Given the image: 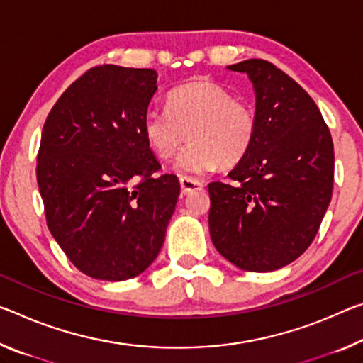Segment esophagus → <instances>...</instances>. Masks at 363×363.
Here are the masks:
<instances>
[{
	"label": "esophagus",
	"mask_w": 363,
	"mask_h": 363,
	"mask_svg": "<svg viewBox=\"0 0 363 363\" xmlns=\"http://www.w3.org/2000/svg\"><path fill=\"white\" fill-rule=\"evenodd\" d=\"M181 189H182V194H192V192H199L203 189V182L202 181H197V179H192V177H187V176H182L181 179Z\"/></svg>",
	"instance_id": "1"
}]
</instances>
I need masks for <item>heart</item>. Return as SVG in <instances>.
Returning a JSON list of instances; mask_svg holds the SVG:
<instances>
[{
  "label": "heart",
  "mask_w": 363,
  "mask_h": 363,
  "mask_svg": "<svg viewBox=\"0 0 363 363\" xmlns=\"http://www.w3.org/2000/svg\"><path fill=\"white\" fill-rule=\"evenodd\" d=\"M254 108L234 99L223 85L195 79L174 89L168 108L148 109L142 121L143 137L161 160H169L184 140H191L177 158V171L200 174L218 164L239 163L257 137Z\"/></svg>",
  "instance_id": "obj_1"
}]
</instances>
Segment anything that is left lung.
<instances>
[{
    "label": "left lung",
    "instance_id": "obj_1",
    "mask_svg": "<svg viewBox=\"0 0 363 363\" xmlns=\"http://www.w3.org/2000/svg\"><path fill=\"white\" fill-rule=\"evenodd\" d=\"M228 67L254 84L258 125L254 145L228 174L233 182L208 184L210 235L238 268L273 272L308 249L331 202V132L312 96L272 62Z\"/></svg>",
    "mask_w": 363,
    "mask_h": 363
}]
</instances>
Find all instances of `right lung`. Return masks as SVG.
I'll return each instance as SVG.
<instances>
[{
    "instance_id": "obj_1",
    "label": "right lung",
    "mask_w": 363,
    "mask_h": 363,
    "mask_svg": "<svg viewBox=\"0 0 363 363\" xmlns=\"http://www.w3.org/2000/svg\"><path fill=\"white\" fill-rule=\"evenodd\" d=\"M155 91L153 69L95 66L45 121L37 181L48 229L90 278H135L163 247L181 186L158 174L142 132Z\"/></svg>"
}]
</instances>
